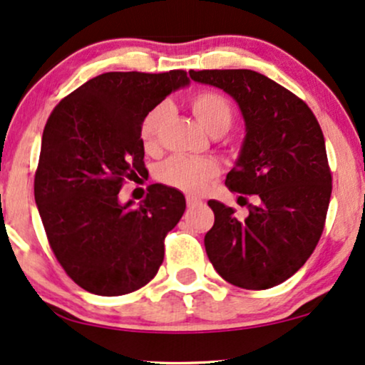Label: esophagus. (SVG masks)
Here are the masks:
<instances>
[{
  "instance_id": "obj_1",
  "label": "esophagus",
  "mask_w": 365,
  "mask_h": 365,
  "mask_svg": "<svg viewBox=\"0 0 365 365\" xmlns=\"http://www.w3.org/2000/svg\"><path fill=\"white\" fill-rule=\"evenodd\" d=\"M186 203H187V206H190V208H192V206L200 205L201 201L197 200V197H195V196H187V197H186Z\"/></svg>"
}]
</instances>
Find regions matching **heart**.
Segmentation results:
<instances>
[{
    "mask_svg": "<svg viewBox=\"0 0 365 365\" xmlns=\"http://www.w3.org/2000/svg\"><path fill=\"white\" fill-rule=\"evenodd\" d=\"M192 113L200 123L211 133L227 132L232 125L235 110L232 101L223 93L215 89H203L191 98ZM169 116L168 105H157L142 118L140 140L145 150H154L159 140V130ZM220 165L213 159H190L175 155L162 162L157 169V179L165 186L174 187L187 195H201L206 186L217 179Z\"/></svg>",
    "mask_w": 365,
    "mask_h": 365,
    "instance_id": "heart-1",
    "label": "heart"
}]
</instances>
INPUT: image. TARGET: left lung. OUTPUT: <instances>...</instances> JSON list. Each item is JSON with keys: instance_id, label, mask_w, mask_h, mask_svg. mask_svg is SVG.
Wrapping results in <instances>:
<instances>
[{"instance_id": "obj_1", "label": "left lung", "mask_w": 365, "mask_h": 365, "mask_svg": "<svg viewBox=\"0 0 365 365\" xmlns=\"http://www.w3.org/2000/svg\"><path fill=\"white\" fill-rule=\"evenodd\" d=\"M190 76L223 89L240 106L245 142L225 184L232 192L257 196L245 220L208 201L215 223L205 235L206 254L230 284L269 289L303 267L325 228L331 173L320 123L301 98L255 71Z\"/></svg>"}]
</instances>
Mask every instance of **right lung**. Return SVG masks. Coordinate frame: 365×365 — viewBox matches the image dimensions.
Here are the masks:
<instances>
[{"label": "right lung", "mask_w": 365, "mask_h": 365, "mask_svg": "<svg viewBox=\"0 0 365 365\" xmlns=\"http://www.w3.org/2000/svg\"><path fill=\"white\" fill-rule=\"evenodd\" d=\"M186 71L105 73L53 108L35 170V203L48 245L67 276L93 294L121 296L155 277L165 235L186 210L182 192L152 184L121 206L127 179L145 170L140 123Z\"/></svg>", "instance_id": "right-lung-1"}]
</instances>
